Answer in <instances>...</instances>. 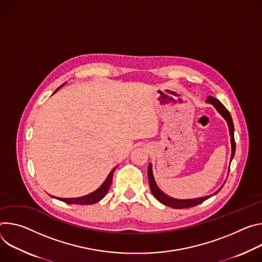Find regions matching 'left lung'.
<instances>
[{"label": "left lung", "mask_w": 262, "mask_h": 262, "mask_svg": "<svg viewBox=\"0 0 262 262\" xmlns=\"http://www.w3.org/2000/svg\"><path fill=\"white\" fill-rule=\"evenodd\" d=\"M206 102L208 104H211L215 109L216 111L223 116L224 120L227 122V125H228V128H229V134L231 136L230 138V141H231V157H230V163L232 161V159H233L234 155H235V140H234V125H233V121H232V118L231 115L229 113V111L226 109V107L215 98L209 96L207 97L206 99ZM230 170V166H229V169H228V172ZM148 177H149V183H150V188H151V191L152 193L154 194V196L160 202L162 203L163 205L165 206H169L171 208H175V209H182V208H189V207H193V206H196L199 204H201V203H203L204 201H206L207 199L211 198L212 195L216 194L221 189L222 187L224 186V184L213 193L209 194V195H205V196H201V198H194V199H176V198H172V196H169L168 194L164 193L157 185L155 179H154V175H153V169H152V163L149 164L148 166Z\"/></svg>", "instance_id": "8db88e82"}]
</instances>
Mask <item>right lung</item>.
I'll use <instances>...</instances> for the list:
<instances>
[{"label": "right lung", "mask_w": 262, "mask_h": 262, "mask_svg": "<svg viewBox=\"0 0 262 262\" xmlns=\"http://www.w3.org/2000/svg\"><path fill=\"white\" fill-rule=\"evenodd\" d=\"M66 83H63L60 87H62ZM59 87V89H60ZM57 89L56 92L59 90ZM55 92V93H56ZM54 93V94H55ZM116 167H114L110 172L109 175L107 176L106 180L103 182V184L98 188L96 189L95 191L91 192L90 194H86V195H82V196H78V198H56V196H53L51 195L52 198H55L57 200L59 201H62V202H66L68 203V204H77V205H92V204H95V203H98L99 201H101L107 193V191L109 190L110 188V185H111V182H112V177H113V172L115 170Z\"/></svg>", "instance_id": "obj_1"}]
</instances>
